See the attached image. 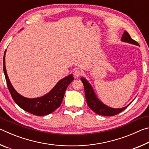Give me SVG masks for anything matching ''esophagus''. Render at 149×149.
Segmentation results:
<instances>
[{
    "label": "esophagus",
    "instance_id": "1",
    "mask_svg": "<svg viewBox=\"0 0 149 149\" xmlns=\"http://www.w3.org/2000/svg\"><path fill=\"white\" fill-rule=\"evenodd\" d=\"M83 72L81 70H75L74 71V75L75 77H79V76L82 75Z\"/></svg>",
    "mask_w": 149,
    "mask_h": 149
}]
</instances>
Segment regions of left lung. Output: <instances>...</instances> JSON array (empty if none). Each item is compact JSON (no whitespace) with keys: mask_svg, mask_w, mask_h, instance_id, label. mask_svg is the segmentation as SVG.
Returning a JSON list of instances; mask_svg holds the SVG:
<instances>
[{"mask_svg":"<svg viewBox=\"0 0 149 149\" xmlns=\"http://www.w3.org/2000/svg\"><path fill=\"white\" fill-rule=\"evenodd\" d=\"M122 41L123 42H127L131 44H133L137 46H139V45L137 42H136L135 40H133L130 34L127 31H124L122 37ZM81 80L84 85L85 89V99H86L87 104L89 107L91 109L93 112L97 113V114L101 116H113L118 114H119L123 110H124L125 108L129 107L130 104H128L127 107H123L122 108H112L108 106L105 105L97 99V96L93 91L91 85L87 81L84 77L81 78Z\"/></svg>","mask_w":149,"mask_h":149,"instance_id":"8db88e82","label":"left lung"}]
</instances>
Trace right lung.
Returning a JSON list of instances; mask_svg holds the SVG:
<instances>
[{
	"label": "right lung",
	"mask_w": 149,
	"mask_h": 149,
	"mask_svg": "<svg viewBox=\"0 0 149 149\" xmlns=\"http://www.w3.org/2000/svg\"><path fill=\"white\" fill-rule=\"evenodd\" d=\"M5 53L6 50L3 57L4 73L7 86L14 102L25 111L36 116L47 115L56 110L61 104L68 86L74 79L73 75L71 74L60 80L53 89L42 97L35 99H28L19 95L12 87L5 66Z\"/></svg>",
	"instance_id": "1"
}]
</instances>
